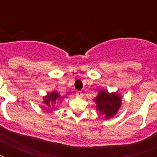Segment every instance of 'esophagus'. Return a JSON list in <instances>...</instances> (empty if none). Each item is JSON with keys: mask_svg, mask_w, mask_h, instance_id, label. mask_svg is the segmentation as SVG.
<instances>
[{"mask_svg": "<svg viewBox=\"0 0 157 157\" xmlns=\"http://www.w3.org/2000/svg\"><path fill=\"white\" fill-rule=\"evenodd\" d=\"M76 97L81 98V97L83 96V94H82V92H81V91H77V92L76 93Z\"/></svg>", "mask_w": 157, "mask_h": 157, "instance_id": "obj_1", "label": "esophagus"}]
</instances>
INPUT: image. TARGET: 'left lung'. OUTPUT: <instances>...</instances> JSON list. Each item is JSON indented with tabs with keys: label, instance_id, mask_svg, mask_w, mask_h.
<instances>
[{
	"label": "left lung",
	"instance_id": "1",
	"mask_svg": "<svg viewBox=\"0 0 157 157\" xmlns=\"http://www.w3.org/2000/svg\"><path fill=\"white\" fill-rule=\"evenodd\" d=\"M121 94L117 92L109 93L105 90L98 92L94 101L96 103V110L102 115V118L111 119L118 113L121 106Z\"/></svg>",
	"mask_w": 157,
	"mask_h": 157
}]
</instances>
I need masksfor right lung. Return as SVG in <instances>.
Listing matches in <instances>:
<instances>
[{"instance_id":"right-lung-1","label":"right lung","mask_w":157,"mask_h":157,"mask_svg":"<svg viewBox=\"0 0 157 157\" xmlns=\"http://www.w3.org/2000/svg\"><path fill=\"white\" fill-rule=\"evenodd\" d=\"M65 98H67V95L61 96L57 91H51L45 96H43L42 103L46 109L55 110L57 103H62Z\"/></svg>"}]
</instances>
